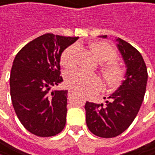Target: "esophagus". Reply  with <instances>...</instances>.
<instances>
[{
  "mask_svg": "<svg viewBox=\"0 0 155 155\" xmlns=\"http://www.w3.org/2000/svg\"><path fill=\"white\" fill-rule=\"evenodd\" d=\"M73 94H74V92H73V91L70 90V91L68 92V96H72Z\"/></svg>",
  "mask_w": 155,
  "mask_h": 155,
  "instance_id": "obj_1",
  "label": "esophagus"
}]
</instances>
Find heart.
Here are the masks:
<instances>
[{"label": "heart", "instance_id": "1", "mask_svg": "<svg viewBox=\"0 0 155 155\" xmlns=\"http://www.w3.org/2000/svg\"><path fill=\"white\" fill-rule=\"evenodd\" d=\"M94 56L100 61H108L104 69L107 79L110 82H116L122 76L123 71L116 63L117 58L116 49L107 42L99 41L91 45ZM78 46L71 45L68 47L61 54V63L65 68H71L76 63V52ZM65 84L70 89L81 94H94L102 89V81L99 76L94 73L86 72L83 70H73L65 74Z\"/></svg>", "mask_w": 155, "mask_h": 155}]
</instances>
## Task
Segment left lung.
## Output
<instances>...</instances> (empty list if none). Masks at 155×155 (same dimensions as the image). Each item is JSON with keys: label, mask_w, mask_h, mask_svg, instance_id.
I'll use <instances>...</instances> for the list:
<instances>
[{"label": "left lung", "mask_w": 155, "mask_h": 155, "mask_svg": "<svg viewBox=\"0 0 155 155\" xmlns=\"http://www.w3.org/2000/svg\"><path fill=\"white\" fill-rule=\"evenodd\" d=\"M100 37L107 38V36ZM117 41L127 68L125 79L108 97L111 101H106V105L86 102L84 106L89 130L101 138L118 136L130 126L144 98L148 80L147 68L141 54L121 38Z\"/></svg>", "instance_id": "8db88e82"}]
</instances>
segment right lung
I'll return each mask as SVG.
<instances>
[{"instance_id": "obj_1", "label": "right lung", "mask_w": 155, "mask_h": 155, "mask_svg": "<svg viewBox=\"0 0 155 155\" xmlns=\"http://www.w3.org/2000/svg\"><path fill=\"white\" fill-rule=\"evenodd\" d=\"M78 38L48 33L27 43L15 58L10 75L12 103L22 125L37 136H55L65 127L68 91L50 88L63 81L61 53Z\"/></svg>"}]
</instances>
